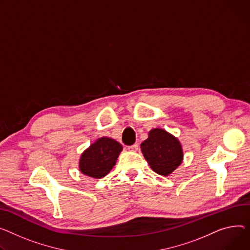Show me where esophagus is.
<instances>
[{"instance_id": "obj_1", "label": "esophagus", "mask_w": 250, "mask_h": 250, "mask_svg": "<svg viewBox=\"0 0 250 250\" xmlns=\"http://www.w3.org/2000/svg\"><path fill=\"white\" fill-rule=\"evenodd\" d=\"M128 149H129V151H131V152H137L138 149H139V145L138 144L132 145V146H128Z\"/></svg>"}]
</instances>
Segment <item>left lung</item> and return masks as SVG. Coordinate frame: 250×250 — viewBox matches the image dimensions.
Returning <instances> with one entry per match:
<instances>
[{
  "mask_svg": "<svg viewBox=\"0 0 250 250\" xmlns=\"http://www.w3.org/2000/svg\"><path fill=\"white\" fill-rule=\"evenodd\" d=\"M141 151L152 170L167 177L172 174L184 159L183 147L178 140L163 128H153L141 144Z\"/></svg>",
  "mask_w": 250,
  "mask_h": 250,
  "instance_id": "left-lung-1",
  "label": "left lung"
}]
</instances>
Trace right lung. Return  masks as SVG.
Listing matches in <instances>:
<instances>
[{
  "instance_id": "add662e5",
  "label": "right lung",
  "mask_w": 250,
  "mask_h": 250,
  "mask_svg": "<svg viewBox=\"0 0 250 250\" xmlns=\"http://www.w3.org/2000/svg\"><path fill=\"white\" fill-rule=\"evenodd\" d=\"M122 151L123 146L119 142L111 138H99L81 154L79 171L87 177L102 179L114 167Z\"/></svg>"
}]
</instances>
